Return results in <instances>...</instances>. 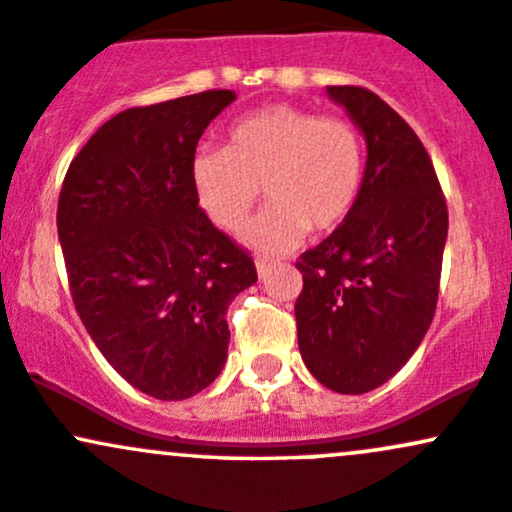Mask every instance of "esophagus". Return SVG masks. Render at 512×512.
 Listing matches in <instances>:
<instances>
[{"label": "esophagus", "mask_w": 512, "mask_h": 512, "mask_svg": "<svg viewBox=\"0 0 512 512\" xmlns=\"http://www.w3.org/2000/svg\"><path fill=\"white\" fill-rule=\"evenodd\" d=\"M273 266H276V263H273V261H268V258H258V261H256V271H258V278H268V273L273 271Z\"/></svg>", "instance_id": "obj_1"}]
</instances>
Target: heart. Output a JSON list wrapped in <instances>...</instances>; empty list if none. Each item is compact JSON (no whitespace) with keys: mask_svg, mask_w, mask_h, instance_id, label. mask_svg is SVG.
<instances>
[{"mask_svg":"<svg viewBox=\"0 0 512 512\" xmlns=\"http://www.w3.org/2000/svg\"><path fill=\"white\" fill-rule=\"evenodd\" d=\"M190 180L200 210L224 232L246 222L263 188L271 205L244 239L261 251H288L307 229L334 232L354 214L366 183V141L344 117L268 104L236 119L224 148H200Z\"/></svg>","mask_w":512,"mask_h":512,"instance_id":"b5f03b06","label":"heart"}]
</instances>
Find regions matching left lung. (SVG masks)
<instances>
[{"mask_svg":"<svg viewBox=\"0 0 512 512\" xmlns=\"http://www.w3.org/2000/svg\"><path fill=\"white\" fill-rule=\"evenodd\" d=\"M364 131L354 214L298 258V346L322 386L359 395L400 371L430 329L447 241V200L410 124L376 92L327 87Z\"/></svg>","mask_w":512,"mask_h":512,"instance_id":"obj_1","label":"left lung"}]
</instances>
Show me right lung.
<instances>
[{"instance_id":"1","label":"right lung","mask_w":512,"mask_h":512,"mask_svg":"<svg viewBox=\"0 0 512 512\" xmlns=\"http://www.w3.org/2000/svg\"><path fill=\"white\" fill-rule=\"evenodd\" d=\"M232 90H207L104 122L70 161L58 239L70 295L104 359L141 393L185 400L224 368L227 307L254 258L195 200L190 163Z\"/></svg>"}]
</instances>
